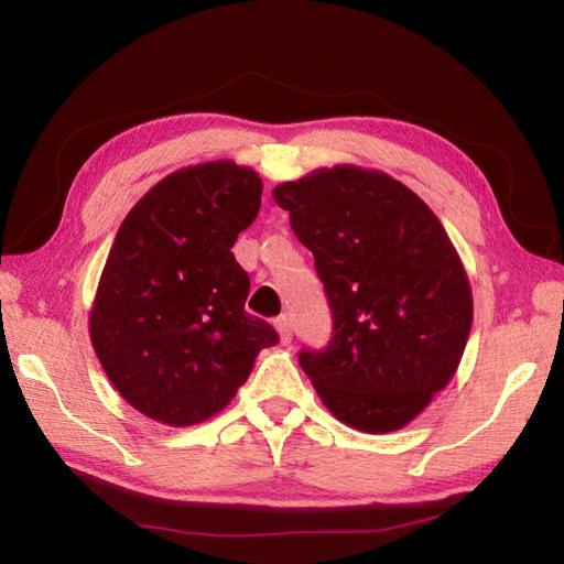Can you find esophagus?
<instances>
[{"label": "esophagus", "mask_w": 564, "mask_h": 564, "mask_svg": "<svg viewBox=\"0 0 564 564\" xmlns=\"http://www.w3.org/2000/svg\"><path fill=\"white\" fill-rule=\"evenodd\" d=\"M275 329H279V337H281V344H291V339H293V327H291V319L285 317V315H281V317H275Z\"/></svg>", "instance_id": "34e87169"}]
</instances>
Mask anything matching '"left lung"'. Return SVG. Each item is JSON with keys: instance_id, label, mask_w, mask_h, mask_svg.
I'll use <instances>...</instances> for the list:
<instances>
[{"instance_id": "8db88e82", "label": "left lung", "mask_w": 564, "mask_h": 564, "mask_svg": "<svg viewBox=\"0 0 564 564\" xmlns=\"http://www.w3.org/2000/svg\"><path fill=\"white\" fill-rule=\"evenodd\" d=\"M313 251L332 339L297 361L327 410L388 434L448 386L473 327L463 261L426 203L376 170L339 164L273 188Z\"/></svg>"}]
</instances>
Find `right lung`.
Returning <instances> with one entry per match:
<instances>
[{
  "label": "right lung",
  "mask_w": 564,
  "mask_h": 564,
  "mask_svg": "<svg viewBox=\"0 0 564 564\" xmlns=\"http://www.w3.org/2000/svg\"><path fill=\"white\" fill-rule=\"evenodd\" d=\"M261 178L230 160L154 184L118 227L89 315L106 376L138 412L170 426L230 404L279 334L245 313L249 275L232 247L254 223Z\"/></svg>",
  "instance_id": "right-lung-1"
}]
</instances>
